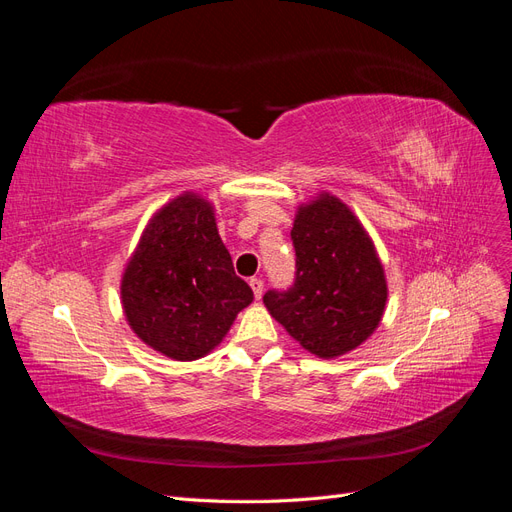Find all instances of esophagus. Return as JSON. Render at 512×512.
Returning a JSON list of instances; mask_svg holds the SVG:
<instances>
[{
	"label": "esophagus",
	"mask_w": 512,
	"mask_h": 512,
	"mask_svg": "<svg viewBox=\"0 0 512 512\" xmlns=\"http://www.w3.org/2000/svg\"><path fill=\"white\" fill-rule=\"evenodd\" d=\"M250 286H252V290H254V297L260 299V297H262V290H265V282L258 280V277H254V280H250Z\"/></svg>",
	"instance_id": "esophagus-1"
}]
</instances>
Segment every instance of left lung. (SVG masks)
I'll list each match as a JSON object with an SVG mask.
<instances>
[{"label": "left lung", "instance_id": "1", "mask_svg": "<svg viewBox=\"0 0 512 512\" xmlns=\"http://www.w3.org/2000/svg\"><path fill=\"white\" fill-rule=\"evenodd\" d=\"M290 237L297 280L262 301L301 348L318 359H337L374 335L384 316L389 286L369 232L352 209L320 192L301 203Z\"/></svg>", "mask_w": 512, "mask_h": 512}]
</instances>
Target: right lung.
I'll list each match as a JSON object with an SVG mask.
<instances>
[{
  "instance_id": "1",
  "label": "right lung",
  "mask_w": 512,
  "mask_h": 512,
  "mask_svg": "<svg viewBox=\"0 0 512 512\" xmlns=\"http://www.w3.org/2000/svg\"><path fill=\"white\" fill-rule=\"evenodd\" d=\"M123 314L173 361L207 356L254 292L235 275L207 198L183 192L151 215L121 275Z\"/></svg>"
}]
</instances>
